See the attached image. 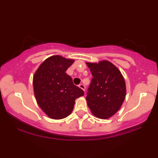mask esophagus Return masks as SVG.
Masks as SVG:
<instances>
[{
  "label": "esophagus",
  "instance_id": "34e87169",
  "mask_svg": "<svg viewBox=\"0 0 158 158\" xmlns=\"http://www.w3.org/2000/svg\"><path fill=\"white\" fill-rule=\"evenodd\" d=\"M79 88H81V89H82L83 90H84V91H85V86L83 85V84H80L79 85Z\"/></svg>",
  "mask_w": 158,
  "mask_h": 158
}]
</instances>
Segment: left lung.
<instances>
[{
	"mask_svg": "<svg viewBox=\"0 0 158 158\" xmlns=\"http://www.w3.org/2000/svg\"><path fill=\"white\" fill-rule=\"evenodd\" d=\"M93 75L86 101L91 113L102 119L114 116L126 96V83L120 70L108 60L86 62Z\"/></svg>",
	"mask_w": 158,
	"mask_h": 158,
	"instance_id": "left-lung-1",
	"label": "left lung"
}]
</instances>
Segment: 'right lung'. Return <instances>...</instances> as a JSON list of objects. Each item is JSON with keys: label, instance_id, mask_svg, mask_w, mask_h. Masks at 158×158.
Segmentation results:
<instances>
[{"label": "right lung", "instance_id": "right-lung-1", "mask_svg": "<svg viewBox=\"0 0 158 158\" xmlns=\"http://www.w3.org/2000/svg\"><path fill=\"white\" fill-rule=\"evenodd\" d=\"M60 55L51 56L40 64L33 77L34 93L41 109L52 119H62L72 113L75 99L84 91L75 85L65 73L74 62Z\"/></svg>", "mask_w": 158, "mask_h": 158}]
</instances>
